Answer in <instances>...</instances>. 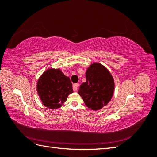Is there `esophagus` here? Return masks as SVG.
I'll use <instances>...</instances> for the list:
<instances>
[{
    "mask_svg": "<svg viewBox=\"0 0 157 157\" xmlns=\"http://www.w3.org/2000/svg\"><path fill=\"white\" fill-rule=\"evenodd\" d=\"M79 86L78 84H73V89L74 91H77V90H78V87Z\"/></svg>",
    "mask_w": 157,
    "mask_h": 157,
    "instance_id": "obj_1",
    "label": "esophagus"
}]
</instances>
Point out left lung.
Masks as SVG:
<instances>
[{
    "label": "left lung",
    "mask_w": 157,
    "mask_h": 157,
    "mask_svg": "<svg viewBox=\"0 0 157 157\" xmlns=\"http://www.w3.org/2000/svg\"><path fill=\"white\" fill-rule=\"evenodd\" d=\"M86 81L80 86L78 94L86 105L98 111L111 101L115 82L109 71L99 63L90 65L86 72Z\"/></svg>",
    "instance_id": "8db88e82"
}]
</instances>
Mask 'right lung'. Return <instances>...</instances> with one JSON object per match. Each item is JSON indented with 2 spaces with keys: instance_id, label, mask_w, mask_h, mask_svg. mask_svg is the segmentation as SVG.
Instances as JSON below:
<instances>
[{
  "instance_id": "obj_1",
  "label": "right lung",
  "mask_w": 157,
  "mask_h": 157,
  "mask_svg": "<svg viewBox=\"0 0 157 157\" xmlns=\"http://www.w3.org/2000/svg\"><path fill=\"white\" fill-rule=\"evenodd\" d=\"M70 78L59 69L45 71L38 80L37 92L43 105L51 109L61 107L73 92Z\"/></svg>"
}]
</instances>
